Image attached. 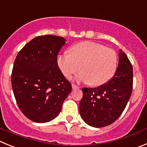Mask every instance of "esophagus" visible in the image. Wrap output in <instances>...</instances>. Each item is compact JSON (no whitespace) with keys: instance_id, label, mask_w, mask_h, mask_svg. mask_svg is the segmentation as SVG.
Wrapping results in <instances>:
<instances>
[{"instance_id":"34e87169","label":"esophagus","mask_w":147,"mask_h":147,"mask_svg":"<svg viewBox=\"0 0 147 147\" xmlns=\"http://www.w3.org/2000/svg\"><path fill=\"white\" fill-rule=\"evenodd\" d=\"M72 89H76V88H79V86L75 85V84H72Z\"/></svg>"}]
</instances>
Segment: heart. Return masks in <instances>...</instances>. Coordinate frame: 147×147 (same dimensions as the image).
<instances>
[{"label": "heart", "mask_w": 147, "mask_h": 147, "mask_svg": "<svg viewBox=\"0 0 147 147\" xmlns=\"http://www.w3.org/2000/svg\"><path fill=\"white\" fill-rule=\"evenodd\" d=\"M57 64L63 75L70 79L79 72L80 81L100 86L106 83L115 74L118 59L116 52L93 42H81L69 48V54H60Z\"/></svg>", "instance_id": "1"}]
</instances>
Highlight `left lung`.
I'll list each match as a JSON object with an SVG mask.
<instances>
[{
    "label": "left lung",
    "mask_w": 147,
    "mask_h": 147,
    "mask_svg": "<svg viewBox=\"0 0 147 147\" xmlns=\"http://www.w3.org/2000/svg\"><path fill=\"white\" fill-rule=\"evenodd\" d=\"M133 67L126 54L119 53V64L114 75L107 83L96 88H83L79 112L83 121L94 127H102L121 116L131 96Z\"/></svg>",
    "instance_id": "8db88e82"
}]
</instances>
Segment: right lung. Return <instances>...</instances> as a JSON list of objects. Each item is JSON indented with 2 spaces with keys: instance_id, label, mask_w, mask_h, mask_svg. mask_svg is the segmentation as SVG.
Wrapping results in <instances>:
<instances>
[{
  "instance_id": "add662e5",
  "label": "right lung",
  "mask_w": 147,
  "mask_h": 147,
  "mask_svg": "<svg viewBox=\"0 0 147 147\" xmlns=\"http://www.w3.org/2000/svg\"><path fill=\"white\" fill-rule=\"evenodd\" d=\"M61 36H36L18 53L11 73V86L23 114L37 123L48 122L59 114L72 91L57 64V55L65 44Z\"/></svg>"
}]
</instances>
